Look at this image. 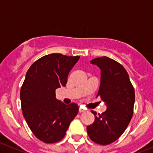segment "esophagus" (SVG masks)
Instances as JSON below:
<instances>
[{
	"label": "esophagus",
	"instance_id": "esophagus-1",
	"mask_svg": "<svg viewBox=\"0 0 153 153\" xmlns=\"http://www.w3.org/2000/svg\"><path fill=\"white\" fill-rule=\"evenodd\" d=\"M85 109H82V108H80V109H79V112H80V113H81V112H85Z\"/></svg>",
	"mask_w": 153,
	"mask_h": 153
}]
</instances>
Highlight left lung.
<instances>
[{
    "label": "left lung",
    "instance_id": "left-lung-1",
    "mask_svg": "<svg viewBox=\"0 0 153 153\" xmlns=\"http://www.w3.org/2000/svg\"><path fill=\"white\" fill-rule=\"evenodd\" d=\"M91 63L101 71L100 85L97 97H100L107 109L97 114L94 123L87 127L91 140L100 145L115 142L125 132L134 112L135 93L129 76L119 62L107 56L95 58Z\"/></svg>",
    "mask_w": 153,
    "mask_h": 153
}]
</instances>
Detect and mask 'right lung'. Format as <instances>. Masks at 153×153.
I'll return each instance as SVG.
<instances>
[{
  "label": "right lung",
  "mask_w": 153,
  "mask_h": 153,
  "mask_svg": "<svg viewBox=\"0 0 153 153\" xmlns=\"http://www.w3.org/2000/svg\"><path fill=\"white\" fill-rule=\"evenodd\" d=\"M79 56H44L28 68L20 91L21 106L28 127L46 143L59 142L78 112L76 103L65 105L56 98V90L65 87L68 75Z\"/></svg>",
  "instance_id": "right-lung-1"
}]
</instances>
